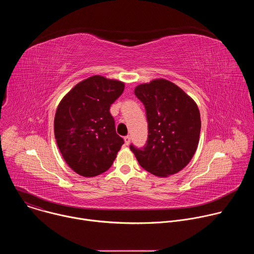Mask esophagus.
Returning <instances> with one entry per match:
<instances>
[{
    "instance_id": "34e87169",
    "label": "esophagus",
    "mask_w": 254,
    "mask_h": 254,
    "mask_svg": "<svg viewBox=\"0 0 254 254\" xmlns=\"http://www.w3.org/2000/svg\"><path fill=\"white\" fill-rule=\"evenodd\" d=\"M124 139H125V143L127 144V146H128V144L130 143V136L129 135H126L124 137Z\"/></svg>"
}]
</instances>
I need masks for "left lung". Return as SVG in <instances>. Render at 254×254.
<instances>
[{
  "mask_svg": "<svg viewBox=\"0 0 254 254\" xmlns=\"http://www.w3.org/2000/svg\"><path fill=\"white\" fill-rule=\"evenodd\" d=\"M134 94L146 107L149 124L146 147H129L138 164L161 178L183 170L195 155L200 139L197 103L182 88L164 78L138 84Z\"/></svg>",
  "mask_w": 254,
  "mask_h": 254,
  "instance_id": "left-lung-1",
  "label": "left lung"
}]
</instances>
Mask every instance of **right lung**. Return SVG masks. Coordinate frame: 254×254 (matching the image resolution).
Listing matches in <instances>:
<instances>
[{"label": "right lung", "mask_w": 254, "mask_h": 254, "mask_svg": "<svg viewBox=\"0 0 254 254\" xmlns=\"http://www.w3.org/2000/svg\"><path fill=\"white\" fill-rule=\"evenodd\" d=\"M125 83L101 75L78 82L59 102L54 134L66 164L80 176L90 178L110 169L124 144L110 107Z\"/></svg>", "instance_id": "right-lung-1"}]
</instances>
